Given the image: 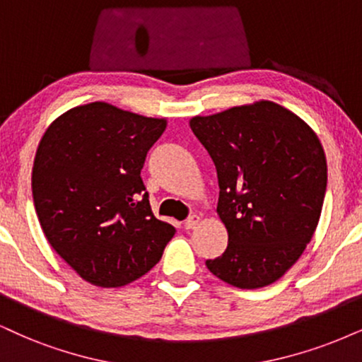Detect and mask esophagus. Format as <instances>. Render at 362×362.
Here are the masks:
<instances>
[{
  "instance_id": "1",
  "label": "esophagus",
  "mask_w": 362,
  "mask_h": 362,
  "mask_svg": "<svg viewBox=\"0 0 362 362\" xmlns=\"http://www.w3.org/2000/svg\"><path fill=\"white\" fill-rule=\"evenodd\" d=\"M199 225V216L198 215H193V216H189L188 220L185 221V228L186 230H193V228H196V226Z\"/></svg>"
}]
</instances>
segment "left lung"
Segmentation results:
<instances>
[{
  "label": "left lung",
  "mask_w": 362,
  "mask_h": 362,
  "mask_svg": "<svg viewBox=\"0 0 362 362\" xmlns=\"http://www.w3.org/2000/svg\"><path fill=\"white\" fill-rule=\"evenodd\" d=\"M191 131L215 163L216 211L228 231L208 270L238 288L276 282L300 258L322 211L327 160L317 134L270 100L196 115Z\"/></svg>",
  "instance_id": "obj_1"
}]
</instances>
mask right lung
Masks as SVG:
<instances>
[{"label": "right lung", "instance_id": "obj_1", "mask_svg": "<svg viewBox=\"0 0 362 362\" xmlns=\"http://www.w3.org/2000/svg\"><path fill=\"white\" fill-rule=\"evenodd\" d=\"M166 119L92 102L53 120L31 173L33 203L53 250L97 287H122L163 257L176 228L153 215L141 169Z\"/></svg>", "mask_w": 362, "mask_h": 362}]
</instances>
